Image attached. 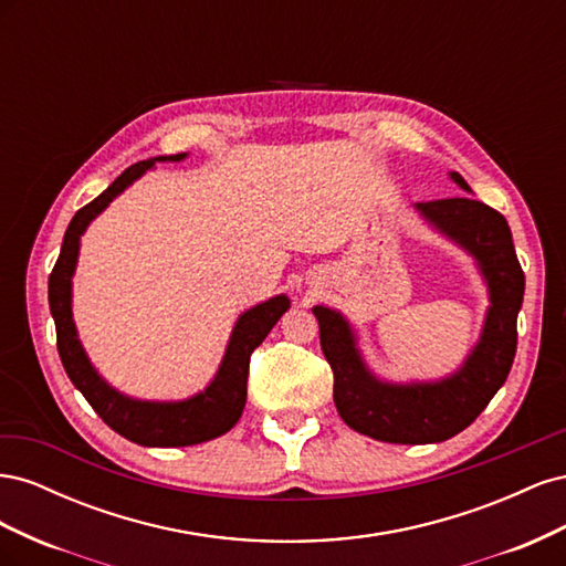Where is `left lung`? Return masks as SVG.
<instances>
[{
    "label": "left lung",
    "mask_w": 566,
    "mask_h": 566,
    "mask_svg": "<svg viewBox=\"0 0 566 566\" xmlns=\"http://www.w3.org/2000/svg\"><path fill=\"white\" fill-rule=\"evenodd\" d=\"M451 177L470 191L458 172ZM418 210L476 256L491 287L482 342L460 373L437 385L378 382L358 358L345 318L325 306H314L321 349L333 368V399L339 418L352 430L389 443L447 441L476 420L515 361L517 314L524 300V271L499 210L465 196L418 202Z\"/></svg>",
    "instance_id": "8db88e82"
}]
</instances>
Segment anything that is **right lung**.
Segmentation results:
<instances>
[{
    "mask_svg": "<svg viewBox=\"0 0 566 566\" xmlns=\"http://www.w3.org/2000/svg\"><path fill=\"white\" fill-rule=\"evenodd\" d=\"M181 158L184 153L169 156V160ZM153 165H156V160H142L127 167L104 193L75 212L63 235L59 260L49 273V310L56 323V347L67 378L84 394V399L90 401L111 430L134 443H142V447H191V443L210 441L229 432L241 418L248 397L250 356L285 314L290 302L283 295L273 297L238 318L214 382L193 399L181 403L134 401L101 380L87 354L82 352L71 312V276L77 262L80 235L115 196L123 193L134 179H139Z\"/></svg>",
    "mask_w": 566,
    "mask_h": 566,
    "instance_id": "obj_1",
    "label": "right lung"
}]
</instances>
